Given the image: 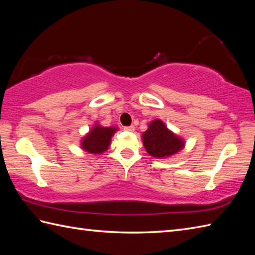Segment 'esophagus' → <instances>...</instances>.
Returning a JSON list of instances; mask_svg holds the SVG:
<instances>
[{
  "label": "esophagus",
  "mask_w": 255,
  "mask_h": 255,
  "mask_svg": "<svg viewBox=\"0 0 255 255\" xmlns=\"http://www.w3.org/2000/svg\"><path fill=\"white\" fill-rule=\"evenodd\" d=\"M124 130H126V131H128V132H133V131H134V127H133V126L124 127Z\"/></svg>",
  "instance_id": "1"
}]
</instances>
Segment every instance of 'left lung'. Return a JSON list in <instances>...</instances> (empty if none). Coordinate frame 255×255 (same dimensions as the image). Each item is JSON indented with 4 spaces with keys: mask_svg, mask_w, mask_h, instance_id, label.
Instances as JSON below:
<instances>
[{
    "mask_svg": "<svg viewBox=\"0 0 255 255\" xmlns=\"http://www.w3.org/2000/svg\"><path fill=\"white\" fill-rule=\"evenodd\" d=\"M141 138L145 151L156 159L170 158L185 147V140L170 130L161 119L149 123Z\"/></svg>",
    "mask_w": 255,
    "mask_h": 255,
    "instance_id": "left-lung-1",
    "label": "left lung"
}]
</instances>
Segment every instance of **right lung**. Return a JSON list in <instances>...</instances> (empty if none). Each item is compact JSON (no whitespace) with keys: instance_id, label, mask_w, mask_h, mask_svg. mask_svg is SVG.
<instances>
[{"instance_id":"right-lung-1","label":"right lung","mask_w":255,"mask_h":255,"mask_svg":"<svg viewBox=\"0 0 255 255\" xmlns=\"http://www.w3.org/2000/svg\"><path fill=\"white\" fill-rule=\"evenodd\" d=\"M118 130L115 126L103 127L100 123H95L88 133L81 139L80 147L92 154H102L110 148L112 137Z\"/></svg>"}]
</instances>
